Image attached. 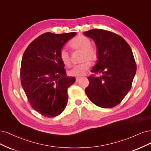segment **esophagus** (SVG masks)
Segmentation results:
<instances>
[{
  "label": "esophagus",
  "instance_id": "34e87169",
  "mask_svg": "<svg viewBox=\"0 0 151 151\" xmlns=\"http://www.w3.org/2000/svg\"><path fill=\"white\" fill-rule=\"evenodd\" d=\"M80 77H76V82L78 81V80H80Z\"/></svg>",
  "mask_w": 151,
  "mask_h": 151
}]
</instances>
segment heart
<instances>
[{
  "label": "heart",
  "mask_w": 151,
  "mask_h": 151,
  "mask_svg": "<svg viewBox=\"0 0 151 151\" xmlns=\"http://www.w3.org/2000/svg\"><path fill=\"white\" fill-rule=\"evenodd\" d=\"M90 39L83 35H79L69 42L68 46L74 50L81 51V60L85 61L80 65L74 66L69 71V74L71 76H81L86 74L91 66V61H95L98 58V52L96 48L92 46ZM60 59L63 65L66 66H70L71 60L69 52L65 49H62L60 51Z\"/></svg>",
  "instance_id": "1"
}]
</instances>
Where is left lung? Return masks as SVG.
Wrapping results in <instances>:
<instances>
[{"mask_svg": "<svg viewBox=\"0 0 151 151\" xmlns=\"http://www.w3.org/2000/svg\"><path fill=\"white\" fill-rule=\"evenodd\" d=\"M84 35L95 42L98 60L88 76L85 93L92 103L109 109L119 104L128 93L136 73L132 50L123 37L104 29H91Z\"/></svg>", "mask_w": 151, "mask_h": 151, "instance_id": "left-lung-1", "label": "left lung"}]
</instances>
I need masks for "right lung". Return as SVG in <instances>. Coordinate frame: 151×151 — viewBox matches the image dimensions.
Wrapping results in <instances>:
<instances>
[{
	"mask_svg": "<svg viewBox=\"0 0 151 151\" xmlns=\"http://www.w3.org/2000/svg\"><path fill=\"white\" fill-rule=\"evenodd\" d=\"M76 32H46L35 39L22 56L21 81L31 106L46 117L61 114L68 103L67 90L75 81L66 76L60 51Z\"/></svg>",
	"mask_w": 151,
	"mask_h": 151,
	"instance_id": "add662e5",
	"label": "right lung"
}]
</instances>
